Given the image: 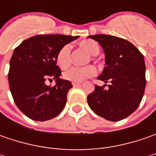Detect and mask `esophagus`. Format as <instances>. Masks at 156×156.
<instances>
[{
	"label": "esophagus",
	"instance_id": "esophagus-1",
	"mask_svg": "<svg viewBox=\"0 0 156 156\" xmlns=\"http://www.w3.org/2000/svg\"><path fill=\"white\" fill-rule=\"evenodd\" d=\"M72 84H73L74 87H79V86H81V83L80 82H72Z\"/></svg>",
	"mask_w": 156,
	"mask_h": 156
}]
</instances>
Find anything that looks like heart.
I'll use <instances>...</instances> for the list:
<instances>
[{"label": "heart", "mask_w": 156, "mask_h": 156, "mask_svg": "<svg viewBox=\"0 0 156 156\" xmlns=\"http://www.w3.org/2000/svg\"><path fill=\"white\" fill-rule=\"evenodd\" d=\"M80 45L84 48L91 55L96 56L99 55L100 48L98 44L91 40L83 41L80 43ZM71 46L69 44L62 46L59 51L57 52L55 62L58 67L62 69H66L69 68L71 64ZM96 73V69L92 65H87L84 67H72L68 69L66 72H64L63 77L68 81L73 82H81L86 80L87 78H90Z\"/></svg>", "instance_id": "obj_1"}]
</instances>
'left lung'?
I'll return each instance as SVG.
<instances>
[{"instance_id":"obj_1","label":"left lung","mask_w":156,"mask_h":156,"mask_svg":"<svg viewBox=\"0 0 156 156\" xmlns=\"http://www.w3.org/2000/svg\"><path fill=\"white\" fill-rule=\"evenodd\" d=\"M88 37L98 41L106 55V67L98 77L106 84L103 87L95 85L94 92L87 95L88 106L106 120L121 121L137 109L143 97L146 86L143 55L122 38L108 34Z\"/></svg>"}]
</instances>
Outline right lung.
<instances>
[{
  "label": "right lung",
  "mask_w": 156,
  "mask_h": 156,
  "mask_svg": "<svg viewBox=\"0 0 156 156\" xmlns=\"http://www.w3.org/2000/svg\"><path fill=\"white\" fill-rule=\"evenodd\" d=\"M79 36L39 34L25 40L16 47L10 59L9 88L18 108L34 121L44 122L57 116L67 102L72 83L59 77L57 52ZM57 79L55 86L47 80Z\"/></svg>",
  "instance_id": "add662e5"
}]
</instances>
